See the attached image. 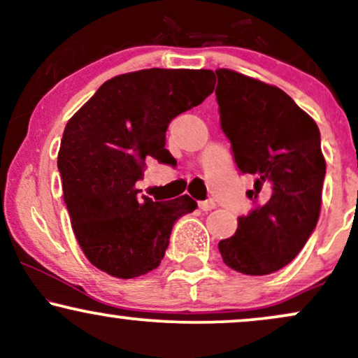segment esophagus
I'll return each instance as SVG.
<instances>
[{"instance_id":"1","label":"esophagus","mask_w":358,"mask_h":358,"mask_svg":"<svg viewBox=\"0 0 358 358\" xmlns=\"http://www.w3.org/2000/svg\"><path fill=\"white\" fill-rule=\"evenodd\" d=\"M199 207L202 208L203 212H208L212 210V208H215V202H213V200H203V202H199Z\"/></svg>"}]
</instances>
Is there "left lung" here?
<instances>
[{
	"mask_svg": "<svg viewBox=\"0 0 358 358\" xmlns=\"http://www.w3.org/2000/svg\"><path fill=\"white\" fill-rule=\"evenodd\" d=\"M220 126L242 175H254V202L219 242L229 268L264 276L289 264L313 234L322 207L320 129L281 89L239 72L215 71Z\"/></svg>",
	"mask_w": 358,
	"mask_h": 358,
	"instance_id": "8db88e82",
	"label": "left lung"
}]
</instances>
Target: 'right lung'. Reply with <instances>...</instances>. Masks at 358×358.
I'll list each match as a JSON object with an SVG mask.
<instances>
[{
  "label": "right lung",
  "mask_w": 358,
  "mask_h": 358,
  "mask_svg": "<svg viewBox=\"0 0 358 358\" xmlns=\"http://www.w3.org/2000/svg\"><path fill=\"white\" fill-rule=\"evenodd\" d=\"M212 71L146 69L114 77L73 114L60 143L62 190L85 257L114 278L156 269L175 222L196 208L188 195L139 199L148 156L166 162V129L213 92Z\"/></svg>",
  "instance_id": "1"
}]
</instances>
